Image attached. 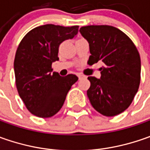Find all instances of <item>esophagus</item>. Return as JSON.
<instances>
[{"instance_id":"esophagus-1","label":"esophagus","mask_w":150,"mask_h":150,"mask_svg":"<svg viewBox=\"0 0 150 150\" xmlns=\"http://www.w3.org/2000/svg\"><path fill=\"white\" fill-rule=\"evenodd\" d=\"M78 77L79 79H82V78H85V76H84L83 74H82V73H78Z\"/></svg>"}]
</instances>
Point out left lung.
Masks as SVG:
<instances>
[{
  "mask_svg": "<svg viewBox=\"0 0 150 150\" xmlns=\"http://www.w3.org/2000/svg\"><path fill=\"white\" fill-rule=\"evenodd\" d=\"M80 33L89 43L88 63L103 62L100 79L88 77L87 91L92 106L107 117L126 110L140 83L141 62L135 45L124 32L112 26H83Z\"/></svg>",
  "mask_w": 150,
  "mask_h": 150,
  "instance_id": "1",
  "label": "left lung"
}]
</instances>
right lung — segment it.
I'll use <instances>...</instances> for the list:
<instances>
[{"label":"right lung","mask_w":150,"mask_h":150,"mask_svg":"<svg viewBox=\"0 0 150 150\" xmlns=\"http://www.w3.org/2000/svg\"><path fill=\"white\" fill-rule=\"evenodd\" d=\"M78 26L47 24L31 30L17 47L14 60L16 85L28 111L39 118H50L62 107L67 94L78 78L61 77L52 72V63L59 60L60 44L73 38Z\"/></svg>","instance_id":"right-lung-1"}]
</instances>
